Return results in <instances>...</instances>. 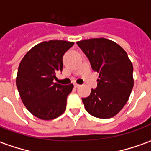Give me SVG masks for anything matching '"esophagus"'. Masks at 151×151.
<instances>
[{"label":"esophagus","mask_w":151,"mask_h":151,"mask_svg":"<svg viewBox=\"0 0 151 151\" xmlns=\"http://www.w3.org/2000/svg\"><path fill=\"white\" fill-rule=\"evenodd\" d=\"M80 86H81V85L77 84V83H74V87H75V88H78V87H80Z\"/></svg>","instance_id":"34e87169"}]
</instances>
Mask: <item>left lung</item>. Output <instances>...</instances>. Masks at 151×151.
Masks as SVG:
<instances>
[{
    "label": "left lung",
    "instance_id": "8db88e82",
    "mask_svg": "<svg viewBox=\"0 0 151 151\" xmlns=\"http://www.w3.org/2000/svg\"><path fill=\"white\" fill-rule=\"evenodd\" d=\"M77 44L99 73L97 87L82 98L86 111L101 119L115 116L126 104L133 87V64L126 52L105 38L81 40Z\"/></svg>",
    "mask_w": 151,
    "mask_h": 151
}]
</instances>
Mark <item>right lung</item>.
<instances>
[{
    "label": "right lung",
    "instance_id": "obj_1",
    "mask_svg": "<svg viewBox=\"0 0 151 151\" xmlns=\"http://www.w3.org/2000/svg\"><path fill=\"white\" fill-rule=\"evenodd\" d=\"M65 40L44 41L33 47L18 66L16 85L27 110L41 120H53L64 113L73 85L53 82L62 71L63 56L73 45Z\"/></svg>",
    "mask_w": 151,
    "mask_h": 151
}]
</instances>
